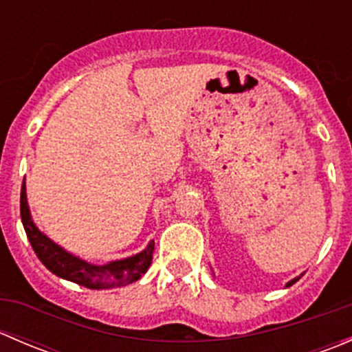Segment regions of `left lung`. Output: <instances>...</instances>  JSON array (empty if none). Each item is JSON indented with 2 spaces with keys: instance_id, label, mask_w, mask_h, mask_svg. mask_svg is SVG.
Masks as SVG:
<instances>
[{
  "instance_id": "left-lung-1",
  "label": "left lung",
  "mask_w": 352,
  "mask_h": 352,
  "mask_svg": "<svg viewBox=\"0 0 352 352\" xmlns=\"http://www.w3.org/2000/svg\"><path fill=\"white\" fill-rule=\"evenodd\" d=\"M298 279H300V276H298V278H294V279H291V281H287V283H286V287L293 286V285H294V283H296V281H298Z\"/></svg>"
}]
</instances>
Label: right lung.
Wrapping results in <instances>:
<instances>
[{
  "label": "right lung",
  "instance_id": "right-lung-1",
  "mask_svg": "<svg viewBox=\"0 0 352 352\" xmlns=\"http://www.w3.org/2000/svg\"><path fill=\"white\" fill-rule=\"evenodd\" d=\"M20 214L25 233L28 236L32 248L37 254L38 261L59 278L66 281L76 283V285L90 287V289H110V287H120L138 281L144 272L150 269L151 258H153L155 240H150L144 250L131 257L110 261L107 264H91V262L80 258L63 248L61 245L52 242L45 233L37 228L30 214L27 201V187L25 180L20 194Z\"/></svg>",
  "mask_w": 352,
  "mask_h": 352
}]
</instances>
